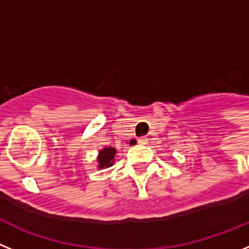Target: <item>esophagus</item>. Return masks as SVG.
I'll use <instances>...</instances> for the list:
<instances>
[{"mask_svg": "<svg viewBox=\"0 0 249 249\" xmlns=\"http://www.w3.org/2000/svg\"><path fill=\"white\" fill-rule=\"evenodd\" d=\"M138 142L140 145H146L147 144V138H146V136H140V138L138 139Z\"/></svg>", "mask_w": 249, "mask_h": 249, "instance_id": "esophagus-1", "label": "esophagus"}]
</instances>
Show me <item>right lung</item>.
Here are the masks:
<instances>
[{
    "instance_id": "1",
    "label": "right lung",
    "mask_w": 249,
    "mask_h": 249,
    "mask_svg": "<svg viewBox=\"0 0 249 249\" xmlns=\"http://www.w3.org/2000/svg\"><path fill=\"white\" fill-rule=\"evenodd\" d=\"M115 154L116 150L114 149V147H104V149L99 152V158H98L100 169L111 166L114 162V156H115Z\"/></svg>"
}]
</instances>
